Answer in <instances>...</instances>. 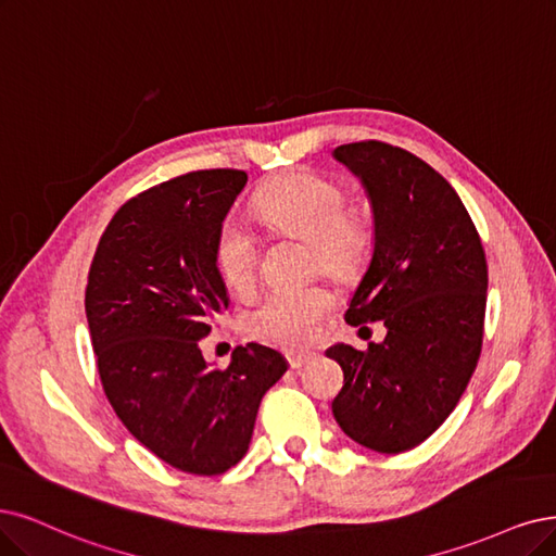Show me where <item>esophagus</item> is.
<instances>
[{"label":"esophagus","instance_id":"1","mask_svg":"<svg viewBox=\"0 0 556 556\" xmlns=\"http://www.w3.org/2000/svg\"><path fill=\"white\" fill-rule=\"evenodd\" d=\"M312 362V355L309 353H298V355H289V364L291 368H302L304 364Z\"/></svg>","mask_w":556,"mask_h":556}]
</instances>
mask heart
I'll use <instances>...</instances> for the list:
<instances>
[{"mask_svg": "<svg viewBox=\"0 0 556 556\" xmlns=\"http://www.w3.org/2000/svg\"><path fill=\"white\" fill-rule=\"evenodd\" d=\"M258 217L283 233L309 240L314 256L332 270L357 265L371 244L368 222L345 205L341 185L312 172H291L256 194ZM213 261L229 289L244 291L256 273V240L236 217H226L213 240ZM334 295L323 283L273 289L256 300L250 325L256 337L281 345H302L332 309Z\"/></svg>", "mask_w": 556, "mask_h": 556, "instance_id": "b5f03b06", "label": "heart"}]
</instances>
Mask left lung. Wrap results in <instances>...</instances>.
I'll list each match as a JSON object with an SVG mask.
<instances>
[{"label": "left lung", "mask_w": 556, "mask_h": 556, "mask_svg": "<svg viewBox=\"0 0 556 556\" xmlns=\"http://www.w3.org/2000/svg\"><path fill=\"white\" fill-rule=\"evenodd\" d=\"M374 211V256L345 323L382 320L366 351L337 343L343 368L332 413L343 433L378 454H401L454 413L475 374L485 318L488 265L475 222L430 164L384 141L334 149Z\"/></svg>", "instance_id": "left-lung-1"}]
</instances>
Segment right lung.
<instances>
[{
  "mask_svg": "<svg viewBox=\"0 0 556 556\" xmlns=\"http://www.w3.org/2000/svg\"><path fill=\"white\" fill-rule=\"evenodd\" d=\"M244 182L238 169L190 172L123 203L85 295L116 417L160 460L199 477L224 475L247 454L261 399L289 368L258 343L238 345L226 368L199 348L229 306L213 240Z\"/></svg>",
  "mask_w": 556,
  "mask_h": 556,
  "instance_id": "1",
  "label": "right lung"
}]
</instances>
